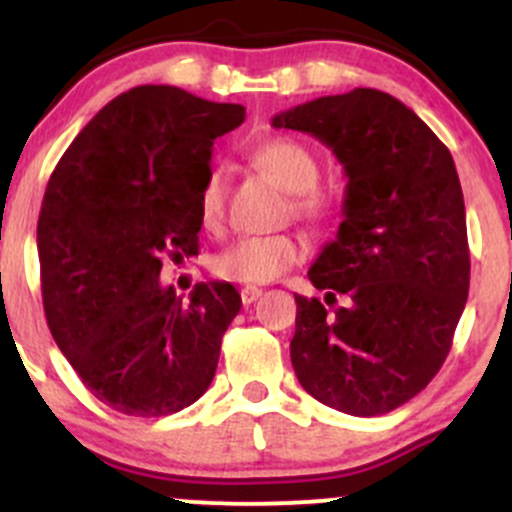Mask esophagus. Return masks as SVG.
<instances>
[{
	"label": "esophagus",
	"instance_id": "esophagus-1",
	"mask_svg": "<svg viewBox=\"0 0 512 512\" xmlns=\"http://www.w3.org/2000/svg\"><path fill=\"white\" fill-rule=\"evenodd\" d=\"M240 297H242V304H252L262 297V289L260 287H242Z\"/></svg>",
	"mask_w": 512,
	"mask_h": 512
}]
</instances>
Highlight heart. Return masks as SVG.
<instances>
[{
	"label": "heart",
	"mask_w": 512,
	"mask_h": 512,
	"mask_svg": "<svg viewBox=\"0 0 512 512\" xmlns=\"http://www.w3.org/2000/svg\"><path fill=\"white\" fill-rule=\"evenodd\" d=\"M252 160L265 173H270L282 188L292 193L294 213L309 220L327 218L334 210V198L327 190L317 188L319 160L309 146L297 138L277 136L267 138L252 151ZM225 205V175L213 168L205 175L198 195V215L205 227H215L223 220ZM304 257V245L292 235L242 237L235 245L223 250L215 260L220 277L245 285H265L277 280L282 272L297 265Z\"/></svg>",
	"instance_id": "obj_1"
}]
</instances>
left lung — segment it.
<instances>
[{"label":"left lung","instance_id":"obj_1","mask_svg":"<svg viewBox=\"0 0 512 512\" xmlns=\"http://www.w3.org/2000/svg\"><path fill=\"white\" fill-rule=\"evenodd\" d=\"M319 138L347 173L344 220L294 294L289 344L307 394L352 416H381L438 374L468 299L466 205L451 151L399 98L376 89L322 96L272 118Z\"/></svg>","mask_w":512,"mask_h":512}]
</instances>
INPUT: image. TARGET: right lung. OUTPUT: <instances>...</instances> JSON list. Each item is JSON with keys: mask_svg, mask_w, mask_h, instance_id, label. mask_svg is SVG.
Returning <instances> with one entry per match:
<instances>
[{"mask_svg": "<svg viewBox=\"0 0 512 512\" xmlns=\"http://www.w3.org/2000/svg\"><path fill=\"white\" fill-rule=\"evenodd\" d=\"M242 121L240 103L136 86L86 123L51 173L36 225L46 322L113 411L175 414L213 381L240 294L200 282L183 302L158 277L165 255H198L213 143Z\"/></svg>", "mask_w": 512, "mask_h": 512, "instance_id": "right-lung-1", "label": "right lung"}]
</instances>
